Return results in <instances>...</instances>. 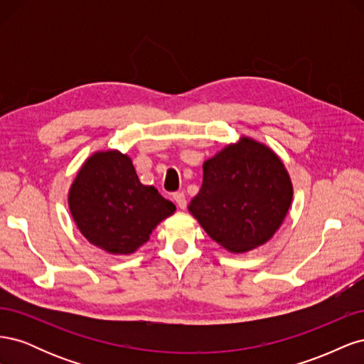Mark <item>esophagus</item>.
<instances>
[{
    "instance_id": "34e87169",
    "label": "esophagus",
    "mask_w": 364,
    "mask_h": 364,
    "mask_svg": "<svg viewBox=\"0 0 364 364\" xmlns=\"http://www.w3.org/2000/svg\"><path fill=\"white\" fill-rule=\"evenodd\" d=\"M173 199H174L176 203H178V206H179L181 209H185V208H186V199H185V194H183V193H174V194H173Z\"/></svg>"
}]
</instances>
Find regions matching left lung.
I'll return each instance as SVG.
<instances>
[{
  "instance_id": "1",
  "label": "left lung",
  "mask_w": 364,
  "mask_h": 364,
  "mask_svg": "<svg viewBox=\"0 0 364 364\" xmlns=\"http://www.w3.org/2000/svg\"><path fill=\"white\" fill-rule=\"evenodd\" d=\"M293 185L277 153L243 136L203 164L202 188L190 213L229 252L252 250L282 225Z\"/></svg>"
}]
</instances>
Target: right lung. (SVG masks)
<instances>
[{"label": "right lung", "instance_id": "right-lung-1", "mask_svg": "<svg viewBox=\"0 0 364 364\" xmlns=\"http://www.w3.org/2000/svg\"><path fill=\"white\" fill-rule=\"evenodd\" d=\"M68 205L83 237L114 255L134 253L176 211L155 186L139 182L132 159L118 150L86 159L70 188Z\"/></svg>", "mask_w": 364, "mask_h": 364}]
</instances>
